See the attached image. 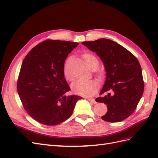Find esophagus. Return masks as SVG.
Segmentation results:
<instances>
[{
  "instance_id": "obj_1",
  "label": "esophagus",
  "mask_w": 158,
  "mask_h": 158,
  "mask_svg": "<svg viewBox=\"0 0 158 158\" xmlns=\"http://www.w3.org/2000/svg\"><path fill=\"white\" fill-rule=\"evenodd\" d=\"M88 99L89 100V102H91L92 103H96L97 102H96V101H95V99H94V98H88Z\"/></svg>"
}]
</instances>
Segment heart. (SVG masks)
<instances>
[{
	"label": "heart",
	"mask_w": 158,
	"mask_h": 158,
	"mask_svg": "<svg viewBox=\"0 0 158 158\" xmlns=\"http://www.w3.org/2000/svg\"><path fill=\"white\" fill-rule=\"evenodd\" d=\"M82 58L85 66L88 69H95L97 68L99 64V60L96 56L92 53L86 52L82 55ZM63 73L66 80H72V77L69 73L67 63L64 64ZM104 72L103 70H99L98 71V75L99 76H102ZM71 88L73 92L76 94L89 96V95H92L97 92L98 85L94 80H79L73 83L71 85Z\"/></svg>",
	"instance_id": "obj_1"
}]
</instances>
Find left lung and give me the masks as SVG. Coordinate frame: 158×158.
<instances>
[{"label": "left lung", "instance_id": "1", "mask_svg": "<svg viewBox=\"0 0 158 158\" xmlns=\"http://www.w3.org/2000/svg\"><path fill=\"white\" fill-rule=\"evenodd\" d=\"M82 44L95 52L103 63L106 80L97 102L107 105L103 121L117 123L131 115L144 92V80L136 57L125 47L108 39L84 41Z\"/></svg>", "mask_w": 158, "mask_h": 158}]
</instances>
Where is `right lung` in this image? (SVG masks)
Returning <instances> with one entry per match:
<instances>
[{"mask_svg": "<svg viewBox=\"0 0 158 158\" xmlns=\"http://www.w3.org/2000/svg\"><path fill=\"white\" fill-rule=\"evenodd\" d=\"M78 43L47 40L37 45L23 60L17 82L22 106L34 120L56 125L73 114L78 95L70 90L64 78V63Z\"/></svg>", "mask_w": 158, "mask_h": 158, "instance_id": "1", "label": "right lung"}]
</instances>
